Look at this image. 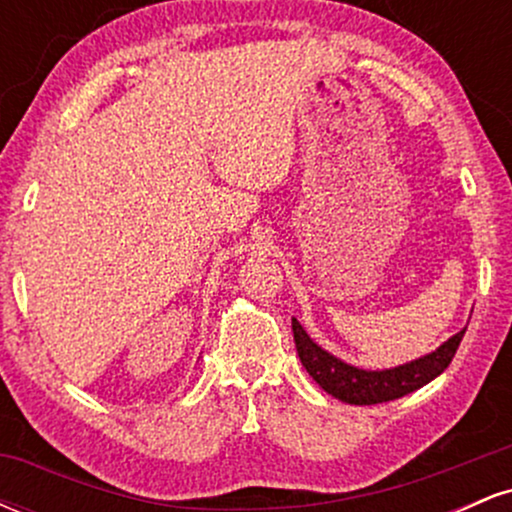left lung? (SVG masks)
I'll list each match as a JSON object with an SVG mask.
<instances>
[{
    "instance_id": "8db88e82",
    "label": "left lung",
    "mask_w": 512,
    "mask_h": 512,
    "mask_svg": "<svg viewBox=\"0 0 512 512\" xmlns=\"http://www.w3.org/2000/svg\"><path fill=\"white\" fill-rule=\"evenodd\" d=\"M291 327L296 351L301 356L303 368L310 373V378L327 395L342 399L346 404L390 402V399H399L428 385L450 366L452 356H455L457 346H460L464 332H467V327H464V330L452 334L448 342L440 344L436 351L416 358V361L404 363V366L385 370H363L322 349L315 339H310V334L305 332V327L296 317L291 320Z\"/></svg>"
}]
</instances>
